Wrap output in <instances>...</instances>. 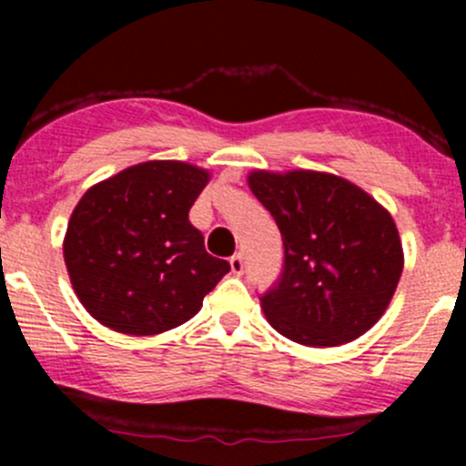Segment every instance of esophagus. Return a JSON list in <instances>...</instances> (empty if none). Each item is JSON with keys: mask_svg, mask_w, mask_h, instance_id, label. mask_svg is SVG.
<instances>
[{"mask_svg": "<svg viewBox=\"0 0 466 466\" xmlns=\"http://www.w3.org/2000/svg\"><path fill=\"white\" fill-rule=\"evenodd\" d=\"M229 266H232L234 275H243V270H246V263H243V255H234L232 259H229Z\"/></svg>", "mask_w": 466, "mask_h": 466, "instance_id": "34e87169", "label": "esophagus"}]
</instances>
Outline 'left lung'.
<instances>
[{"label": "left lung", "mask_w": 466, "mask_h": 466, "mask_svg": "<svg viewBox=\"0 0 466 466\" xmlns=\"http://www.w3.org/2000/svg\"><path fill=\"white\" fill-rule=\"evenodd\" d=\"M248 185L284 241V270L259 298L272 329L307 347L345 345L372 329L403 270L388 209L331 173L252 171Z\"/></svg>", "instance_id": "obj_1"}]
</instances>
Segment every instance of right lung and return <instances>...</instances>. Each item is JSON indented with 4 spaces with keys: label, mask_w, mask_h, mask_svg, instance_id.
Instances as JSON below:
<instances>
[{
    "label": "right lung",
    "mask_w": 466,
    "mask_h": 466,
    "mask_svg": "<svg viewBox=\"0 0 466 466\" xmlns=\"http://www.w3.org/2000/svg\"><path fill=\"white\" fill-rule=\"evenodd\" d=\"M209 182L176 159L135 164L86 191L69 218L63 252L69 279L92 318L130 336L180 327L229 263L205 250L189 209Z\"/></svg>",
    "instance_id": "add662e5"
}]
</instances>
